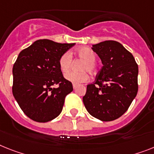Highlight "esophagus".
I'll use <instances>...</instances> for the list:
<instances>
[{"label": "esophagus", "mask_w": 154, "mask_h": 154, "mask_svg": "<svg viewBox=\"0 0 154 154\" xmlns=\"http://www.w3.org/2000/svg\"><path fill=\"white\" fill-rule=\"evenodd\" d=\"M73 89H76V88H77V85H74V84H73Z\"/></svg>", "instance_id": "esophagus-1"}]
</instances>
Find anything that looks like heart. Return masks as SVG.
<instances>
[{
    "label": "heart",
    "mask_w": 154,
    "mask_h": 154,
    "mask_svg": "<svg viewBox=\"0 0 154 154\" xmlns=\"http://www.w3.org/2000/svg\"><path fill=\"white\" fill-rule=\"evenodd\" d=\"M76 54L78 58L84 60L80 67V69L82 71L81 72L71 71L65 75V78L74 85H79L81 83L86 82L88 80L89 77L87 71L91 74L96 73L97 65L95 63L96 55L92 50L88 48L78 49L76 51ZM71 64H72V57L70 54L69 52L63 53L59 59V66L62 72L63 73L68 72L70 69Z\"/></svg>",
    "instance_id": "obj_1"
}]
</instances>
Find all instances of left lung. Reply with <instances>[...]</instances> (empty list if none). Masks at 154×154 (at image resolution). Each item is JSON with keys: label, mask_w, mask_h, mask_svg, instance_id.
Segmentation results:
<instances>
[{"label": "left lung", "mask_w": 154, "mask_h": 154, "mask_svg": "<svg viewBox=\"0 0 154 154\" xmlns=\"http://www.w3.org/2000/svg\"><path fill=\"white\" fill-rule=\"evenodd\" d=\"M103 67L95 81L87 86L85 106L92 117L103 121H114L128 110L138 92L139 68L132 54L115 41L92 46Z\"/></svg>", "instance_id": "left-lung-1"}]
</instances>
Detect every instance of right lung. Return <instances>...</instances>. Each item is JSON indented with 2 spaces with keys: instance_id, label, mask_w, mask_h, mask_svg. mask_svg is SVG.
Listing matches in <instances>:
<instances>
[{
  "instance_id": "obj_1",
  "label": "right lung",
  "mask_w": 154,
  "mask_h": 154,
  "mask_svg": "<svg viewBox=\"0 0 154 154\" xmlns=\"http://www.w3.org/2000/svg\"><path fill=\"white\" fill-rule=\"evenodd\" d=\"M74 45L38 40L19 53L12 69V93L31 120L48 122L63 110L66 96L73 89L63 77L59 59ZM55 84L58 87L53 88Z\"/></svg>"
}]
</instances>
